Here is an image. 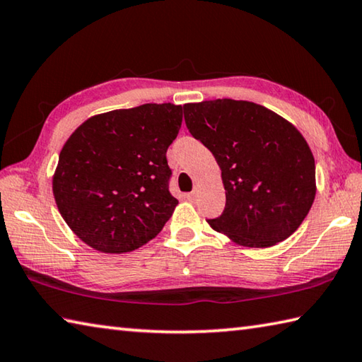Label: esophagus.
<instances>
[{"instance_id": "esophagus-1", "label": "esophagus", "mask_w": 362, "mask_h": 362, "mask_svg": "<svg viewBox=\"0 0 362 362\" xmlns=\"http://www.w3.org/2000/svg\"><path fill=\"white\" fill-rule=\"evenodd\" d=\"M197 194H199V189L194 187L192 192L187 194V199H189V200H195V199H197Z\"/></svg>"}]
</instances>
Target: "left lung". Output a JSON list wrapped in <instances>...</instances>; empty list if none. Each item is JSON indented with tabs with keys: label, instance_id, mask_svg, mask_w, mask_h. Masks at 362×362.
Returning a JSON list of instances; mask_svg holds the SVG:
<instances>
[{
	"label": "left lung",
	"instance_id": "1",
	"mask_svg": "<svg viewBox=\"0 0 362 362\" xmlns=\"http://www.w3.org/2000/svg\"><path fill=\"white\" fill-rule=\"evenodd\" d=\"M184 119L219 163L223 213L216 231L245 247H271L295 233L315 199V160L301 132L247 100L186 104Z\"/></svg>",
	"mask_w": 362,
	"mask_h": 362
}]
</instances>
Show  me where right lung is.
<instances>
[{
    "instance_id": "1",
    "label": "right lung",
    "mask_w": 362,
    "mask_h": 362,
    "mask_svg": "<svg viewBox=\"0 0 362 362\" xmlns=\"http://www.w3.org/2000/svg\"><path fill=\"white\" fill-rule=\"evenodd\" d=\"M182 107L145 104L86 119L59 153L53 195L81 241L124 254L158 236L178 200L170 194L167 149Z\"/></svg>"
}]
</instances>
